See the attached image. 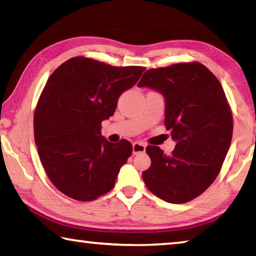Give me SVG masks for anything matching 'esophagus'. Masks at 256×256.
Here are the masks:
<instances>
[{"label":"esophagus","instance_id":"obj_1","mask_svg":"<svg viewBox=\"0 0 256 256\" xmlns=\"http://www.w3.org/2000/svg\"><path fill=\"white\" fill-rule=\"evenodd\" d=\"M132 151H133L134 154L144 152L146 146L144 144H141V142H134V144H132Z\"/></svg>","mask_w":256,"mask_h":256}]
</instances>
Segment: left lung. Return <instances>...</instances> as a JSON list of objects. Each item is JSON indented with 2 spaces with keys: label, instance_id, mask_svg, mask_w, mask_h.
Instances as JSON below:
<instances>
[{
  "label": "left lung",
  "instance_id": "8db88e82",
  "mask_svg": "<svg viewBox=\"0 0 256 256\" xmlns=\"http://www.w3.org/2000/svg\"><path fill=\"white\" fill-rule=\"evenodd\" d=\"M138 86L162 94L164 125L176 142L170 156L146 148L151 166L142 178L164 201L193 200L214 183L230 146L232 116L222 86L198 62L151 68Z\"/></svg>",
  "mask_w": 256,
  "mask_h": 256
}]
</instances>
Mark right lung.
<instances>
[{
  "instance_id": "right-lung-1",
  "label": "right lung",
  "mask_w": 256,
  "mask_h": 256,
  "mask_svg": "<svg viewBox=\"0 0 256 256\" xmlns=\"http://www.w3.org/2000/svg\"><path fill=\"white\" fill-rule=\"evenodd\" d=\"M144 71L79 56L48 78L34 110V142L47 176L63 194L92 201L114 188L132 144L108 141L102 122L114 115L120 94Z\"/></svg>"
}]
</instances>
